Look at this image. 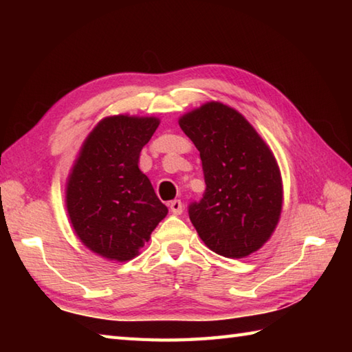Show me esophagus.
I'll use <instances>...</instances> for the list:
<instances>
[{
	"label": "esophagus",
	"instance_id": "esophagus-1",
	"mask_svg": "<svg viewBox=\"0 0 352 352\" xmlns=\"http://www.w3.org/2000/svg\"><path fill=\"white\" fill-rule=\"evenodd\" d=\"M169 208L174 214H182L183 213V203L180 199H174L169 203Z\"/></svg>",
	"mask_w": 352,
	"mask_h": 352
}]
</instances>
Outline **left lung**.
<instances>
[{"label": "left lung", "mask_w": 352, "mask_h": 352, "mask_svg": "<svg viewBox=\"0 0 352 352\" xmlns=\"http://www.w3.org/2000/svg\"><path fill=\"white\" fill-rule=\"evenodd\" d=\"M199 151L206 192L189 206V218L208 248L243 258L263 246L283 207L280 168L243 115L212 101L180 118Z\"/></svg>", "instance_id": "obj_1"}]
</instances>
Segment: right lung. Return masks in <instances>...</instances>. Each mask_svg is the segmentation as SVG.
I'll use <instances>...</instances> for the list:
<instances>
[{
	"label": "right lung",
	"mask_w": 352,
	"mask_h": 352,
	"mask_svg": "<svg viewBox=\"0 0 352 352\" xmlns=\"http://www.w3.org/2000/svg\"><path fill=\"white\" fill-rule=\"evenodd\" d=\"M160 121L154 116L104 118L89 133L66 184L71 226L98 256L136 257L168 207L139 169V155Z\"/></svg>",
	"instance_id": "obj_1"
}]
</instances>
